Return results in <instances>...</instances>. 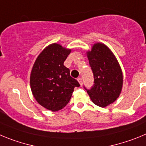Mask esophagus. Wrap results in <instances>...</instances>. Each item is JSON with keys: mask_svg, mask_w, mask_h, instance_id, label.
I'll return each instance as SVG.
<instances>
[{"mask_svg": "<svg viewBox=\"0 0 146 146\" xmlns=\"http://www.w3.org/2000/svg\"><path fill=\"white\" fill-rule=\"evenodd\" d=\"M77 80H78V82H79L80 85H81H81L83 84V80H82V78H80V77H79V78H78V79H77Z\"/></svg>", "mask_w": 146, "mask_h": 146, "instance_id": "1", "label": "esophagus"}]
</instances>
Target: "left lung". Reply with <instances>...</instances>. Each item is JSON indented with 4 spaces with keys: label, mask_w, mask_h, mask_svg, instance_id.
Masks as SVG:
<instances>
[{
    "label": "left lung",
    "mask_w": 146,
    "mask_h": 146,
    "mask_svg": "<svg viewBox=\"0 0 146 146\" xmlns=\"http://www.w3.org/2000/svg\"><path fill=\"white\" fill-rule=\"evenodd\" d=\"M87 57L94 84L89 89L84 87L94 104L104 108L119 98L123 84L121 70L113 54L104 44H94Z\"/></svg>",
    "instance_id": "8db88e82"
}]
</instances>
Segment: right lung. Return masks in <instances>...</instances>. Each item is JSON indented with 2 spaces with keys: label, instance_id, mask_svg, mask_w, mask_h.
Wrapping results in <instances>:
<instances>
[{
  "label": "right lung",
  "instance_id": "1",
  "mask_svg": "<svg viewBox=\"0 0 146 146\" xmlns=\"http://www.w3.org/2000/svg\"><path fill=\"white\" fill-rule=\"evenodd\" d=\"M70 53V49L60 44H51L39 54L33 67V94L39 104L48 110L57 111L63 108L71 98L74 88L80 86L64 65Z\"/></svg>",
  "mask_w": 146,
  "mask_h": 146
}]
</instances>
